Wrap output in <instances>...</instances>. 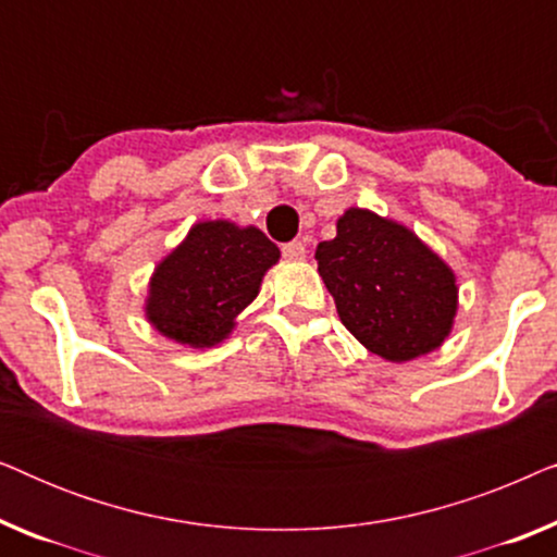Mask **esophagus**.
<instances>
[{"label":"esophagus","instance_id":"esophagus-1","mask_svg":"<svg viewBox=\"0 0 557 557\" xmlns=\"http://www.w3.org/2000/svg\"><path fill=\"white\" fill-rule=\"evenodd\" d=\"M284 258H286V261H304V258H307V246H304L301 240L286 243Z\"/></svg>","mask_w":557,"mask_h":557}]
</instances>
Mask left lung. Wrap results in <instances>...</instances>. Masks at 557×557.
<instances>
[{
    "mask_svg": "<svg viewBox=\"0 0 557 557\" xmlns=\"http://www.w3.org/2000/svg\"><path fill=\"white\" fill-rule=\"evenodd\" d=\"M314 258L342 324L372 355L410 362L436 352L451 334L456 273L398 220L349 208Z\"/></svg>",
    "mask_w": 557,
    "mask_h": 557,
    "instance_id": "obj_1",
    "label": "left lung"
}]
</instances>
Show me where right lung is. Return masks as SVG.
Returning <instances> with one entry per match:
<instances>
[{
  "label": "right lung",
  "mask_w": 557,
  "mask_h": 557,
  "mask_svg": "<svg viewBox=\"0 0 557 557\" xmlns=\"http://www.w3.org/2000/svg\"><path fill=\"white\" fill-rule=\"evenodd\" d=\"M281 250L256 225L200 220L157 263L144 317L162 337L205 349L227 339Z\"/></svg>",
  "instance_id": "right-lung-1"
}]
</instances>
